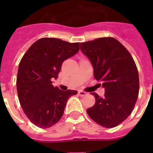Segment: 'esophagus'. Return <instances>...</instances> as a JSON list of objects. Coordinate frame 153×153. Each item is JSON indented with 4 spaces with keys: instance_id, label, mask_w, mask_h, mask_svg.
<instances>
[{
    "instance_id": "1",
    "label": "esophagus",
    "mask_w": 153,
    "mask_h": 153,
    "mask_svg": "<svg viewBox=\"0 0 153 153\" xmlns=\"http://www.w3.org/2000/svg\"><path fill=\"white\" fill-rule=\"evenodd\" d=\"M78 93H79V95L80 96V97H84L86 94V92L83 91V90H79V91H78Z\"/></svg>"
}]
</instances>
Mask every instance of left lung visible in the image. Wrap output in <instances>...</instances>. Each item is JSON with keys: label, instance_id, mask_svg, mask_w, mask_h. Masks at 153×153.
Segmentation results:
<instances>
[{"label": "left lung", "instance_id": "8db88e82", "mask_svg": "<svg viewBox=\"0 0 153 153\" xmlns=\"http://www.w3.org/2000/svg\"><path fill=\"white\" fill-rule=\"evenodd\" d=\"M80 50L91 62L95 79L105 89L102 97L92 93L96 102L86 112L99 125L117 126L130 115L138 98L140 81L133 58L113 37L81 43Z\"/></svg>", "mask_w": 153, "mask_h": 153}]
</instances>
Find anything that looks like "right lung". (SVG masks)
I'll return each mask as SVG.
<instances>
[{"instance_id":"1","label":"right lung","mask_w":153,"mask_h":153,"mask_svg":"<svg viewBox=\"0 0 153 153\" xmlns=\"http://www.w3.org/2000/svg\"><path fill=\"white\" fill-rule=\"evenodd\" d=\"M79 43L41 38L30 46L19 64L17 90L21 106L31 122L47 129L61 119L68 99L76 90H61L52 85L62 63L75 55Z\"/></svg>"}]
</instances>
